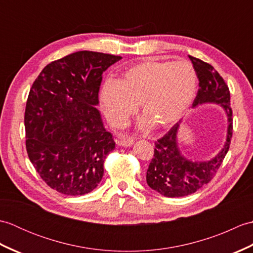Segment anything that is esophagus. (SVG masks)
<instances>
[{"label":"esophagus","instance_id":"esophagus-1","mask_svg":"<svg viewBox=\"0 0 253 253\" xmlns=\"http://www.w3.org/2000/svg\"><path fill=\"white\" fill-rule=\"evenodd\" d=\"M117 143L120 144L122 147H131L133 143H135V140L129 136H123L121 137L120 140L117 141Z\"/></svg>","mask_w":253,"mask_h":253}]
</instances>
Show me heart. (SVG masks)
Returning a JSON list of instances; mask_svg holds the SVG:
<instances>
[{"label": "heart", "mask_w": 253, "mask_h": 253, "mask_svg": "<svg viewBox=\"0 0 253 253\" xmlns=\"http://www.w3.org/2000/svg\"><path fill=\"white\" fill-rule=\"evenodd\" d=\"M197 88L198 75L189 62L144 60L128 68L118 80H106L100 91V103L113 126L125 127L139 104L143 115L140 126L164 129L184 117Z\"/></svg>", "instance_id": "heart-1"}]
</instances>
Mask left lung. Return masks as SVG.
<instances>
[{
	"label": "left lung",
	"instance_id": "left-lung-1",
	"mask_svg": "<svg viewBox=\"0 0 253 253\" xmlns=\"http://www.w3.org/2000/svg\"><path fill=\"white\" fill-rule=\"evenodd\" d=\"M199 79V90L192 107L217 104L227 117L226 140L215 157L208 161H193L181 153L178 131L182 120L155 141L154 155L147 170V184L160 195L169 198L185 197L196 192L212 180L226 155L233 135V112L227 84L210 64L189 56Z\"/></svg>",
	"mask_w": 253,
	"mask_h": 253
}]
</instances>
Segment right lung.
<instances>
[{
	"label": "right lung",
	"instance_id": "add662e5",
	"mask_svg": "<svg viewBox=\"0 0 253 253\" xmlns=\"http://www.w3.org/2000/svg\"><path fill=\"white\" fill-rule=\"evenodd\" d=\"M122 56L79 51L46 65L32 84L25 111L26 149L47 186L83 196L103 177L115 142L99 104L102 74Z\"/></svg>",
	"mask_w": 253,
	"mask_h": 253
}]
</instances>
